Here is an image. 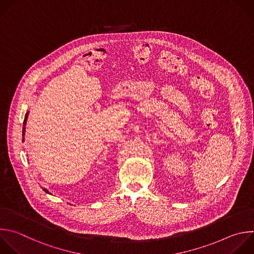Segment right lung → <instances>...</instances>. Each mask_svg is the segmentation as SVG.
<instances>
[{
    "label": "right lung",
    "instance_id": "1",
    "mask_svg": "<svg viewBox=\"0 0 254 254\" xmlns=\"http://www.w3.org/2000/svg\"><path fill=\"white\" fill-rule=\"evenodd\" d=\"M28 115H29V112L26 114V116H25V120H24V126H23V141L25 140V137H24V135H25V131H26V124H27V120H28ZM46 192H48V193H50L46 189H43Z\"/></svg>",
    "mask_w": 254,
    "mask_h": 254
}]
</instances>
